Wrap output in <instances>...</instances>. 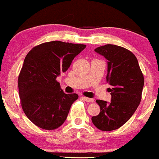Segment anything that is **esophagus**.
<instances>
[{
  "mask_svg": "<svg viewBox=\"0 0 159 159\" xmlns=\"http://www.w3.org/2000/svg\"><path fill=\"white\" fill-rule=\"evenodd\" d=\"M82 99H83V100L86 101V102H94V99H91V98H88V97H85V96H83V97H82Z\"/></svg>",
  "mask_w": 159,
  "mask_h": 159,
  "instance_id": "1",
  "label": "esophagus"
}]
</instances>
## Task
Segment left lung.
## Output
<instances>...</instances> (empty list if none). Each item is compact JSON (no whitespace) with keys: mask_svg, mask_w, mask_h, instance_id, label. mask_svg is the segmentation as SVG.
I'll use <instances>...</instances> for the list:
<instances>
[{"mask_svg":"<svg viewBox=\"0 0 159 159\" xmlns=\"http://www.w3.org/2000/svg\"><path fill=\"white\" fill-rule=\"evenodd\" d=\"M95 52L107 60L106 80L112 86V98L110 102L96 100L100 112L92 117V122L100 130L112 131L123 125L138 108L144 76L135 56L126 49L106 44L95 49Z\"/></svg>","mask_w":159,"mask_h":159,"instance_id":"1","label":"left lung"}]
</instances>
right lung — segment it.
I'll return each instance as SVG.
<instances>
[{"label": "right lung", "mask_w": 159, "mask_h": 159, "mask_svg": "<svg viewBox=\"0 0 159 159\" xmlns=\"http://www.w3.org/2000/svg\"><path fill=\"white\" fill-rule=\"evenodd\" d=\"M86 47L56 40L34 47L26 56L18 77L19 96L24 113L34 125L52 130L65 122L78 95L65 93L56 79Z\"/></svg>", "instance_id": "obj_1"}]
</instances>
